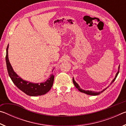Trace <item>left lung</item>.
Masks as SVG:
<instances>
[{"label":"left lung","instance_id":"8db88e82","mask_svg":"<svg viewBox=\"0 0 126 126\" xmlns=\"http://www.w3.org/2000/svg\"><path fill=\"white\" fill-rule=\"evenodd\" d=\"M119 66H120V65H119V67H118V72H117V73H116V76H115V78L113 79L112 80V81L111 82V83H110V85L112 84L113 83V82L115 80V79H116V78H117V76H118V73H119ZM73 84H74V86H75V87H76L77 88V89H78L79 91L80 92H82V93H86V94H87L91 95H97L100 94H101V93L103 92H104V91L106 90V89L107 88H108V87H109V86H108L107 87V88H104V89H103V90L101 91V92H94V91H85V90H83V89H81V88H80V87L79 86V85H78L76 81L74 80V78H73Z\"/></svg>","mask_w":126,"mask_h":126}]
</instances>
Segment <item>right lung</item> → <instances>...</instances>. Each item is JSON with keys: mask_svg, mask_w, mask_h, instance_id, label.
Here are the masks:
<instances>
[{"mask_svg": "<svg viewBox=\"0 0 126 126\" xmlns=\"http://www.w3.org/2000/svg\"><path fill=\"white\" fill-rule=\"evenodd\" d=\"M8 48H9V44L7 48V54L5 57L6 63H7L8 74L14 84L20 90L30 96L42 95L45 94L49 91L53 84L54 78V75L52 74L50 76V77L46 82L40 83L39 84L33 83L23 80L13 71V69L10 64L9 58H8Z\"/></svg>", "mask_w": 126, "mask_h": 126, "instance_id": "1", "label": "right lung"}]
</instances>
